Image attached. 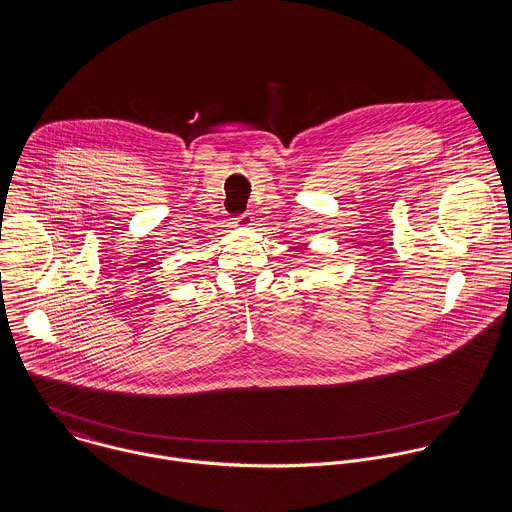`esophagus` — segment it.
<instances>
[{
    "label": "esophagus",
    "mask_w": 512,
    "mask_h": 512,
    "mask_svg": "<svg viewBox=\"0 0 512 512\" xmlns=\"http://www.w3.org/2000/svg\"><path fill=\"white\" fill-rule=\"evenodd\" d=\"M251 221H253V219H251L249 213H241V215H235V217H233L235 227H249Z\"/></svg>",
    "instance_id": "34e87169"
}]
</instances>
